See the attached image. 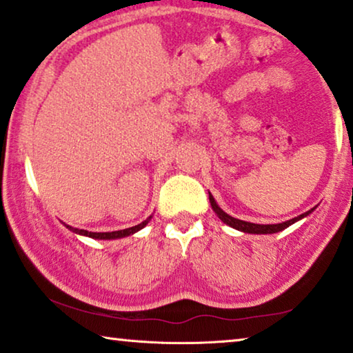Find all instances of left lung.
<instances>
[{
  "label": "left lung",
  "instance_id": "8db88e82",
  "mask_svg": "<svg viewBox=\"0 0 353 353\" xmlns=\"http://www.w3.org/2000/svg\"><path fill=\"white\" fill-rule=\"evenodd\" d=\"M210 203H211L212 211L216 212L217 217H219V219L224 222V224H227L228 227H232V228H235V230H240V232H245V233H254V235H269V233L281 232V230H285V228H288L290 225L296 224L297 221L304 219V217L309 216L312 211H315V208H312V210L304 212V214L297 216V217H294V219L281 222V224H252V222L240 221V219H236V217H232L230 214H227L225 211H222L221 208H219V205H217V203H216L214 196H212L211 193H210Z\"/></svg>",
  "mask_w": 353,
  "mask_h": 353
}]
</instances>
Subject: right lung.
Here are the masks:
<instances>
[{"label": "right lung", "instance_id": "right-lung-1", "mask_svg": "<svg viewBox=\"0 0 353 353\" xmlns=\"http://www.w3.org/2000/svg\"><path fill=\"white\" fill-rule=\"evenodd\" d=\"M150 219H152V216H148L145 221L141 222V224L125 228V230H117V232H88V230H83V228H75L72 225H67L65 222H63V225H65L68 230L77 233V235L89 236V238H94V240H118V238H125V236H129V235H134L136 232L142 230V228L145 227L148 222H150Z\"/></svg>", "mask_w": 353, "mask_h": 353}]
</instances>
